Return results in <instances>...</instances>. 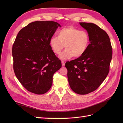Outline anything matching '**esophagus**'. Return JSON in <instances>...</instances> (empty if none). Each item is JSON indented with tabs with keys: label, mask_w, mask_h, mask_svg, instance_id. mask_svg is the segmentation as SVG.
<instances>
[{
	"label": "esophagus",
	"mask_w": 123,
	"mask_h": 123,
	"mask_svg": "<svg viewBox=\"0 0 123 123\" xmlns=\"http://www.w3.org/2000/svg\"><path fill=\"white\" fill-rule=\"evenodd\" d=\"M65 62H64V61H62V66H65Z\"/></svg>",
	"instance_id": "34e87169"
}]
</instances>
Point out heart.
Instances as JSON below:
<instances>
[{
  "instance_id": "obj_1",
  "label": "heart",
  "mask_w": 123,
  "mask_h": 123,
  "mask_svg": "<svg viewBox=\"0 0 123 123\" xmlns=\"http://www.w3.org/2000/svg\"><path fill=\"white\" fill-rule=\"evenodd\" d=\"M89 44L88 33L73 27L59 30L57 32V36L52 37L49 41L51 49L57 55L61 54L65 45L66 50L60 55L61 59L63 60L73 56L75 58L81 56L87 51Z\"/></svg>"
}]
</instances>
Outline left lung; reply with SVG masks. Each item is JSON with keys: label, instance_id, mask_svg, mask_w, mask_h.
Wrapping results in <instances>:
<instances>
[{"label": "left lung", "instance_id": "obj_1", "mask_svg": "<svg viewBox=\"0 0 123 123\" xmlns=\"http://www.w3.org/2000/svg\"><path fill=\"white\" fill-rule=\"evenodd\" d=\"M90 37L87 51L81 56L66 62L68 79L72 90L87 94L96 90L109 72L112 48L107 33L93 23H80Z\"/></svg>", "mask_w": 123, "mask_h": 123}]
</instances>
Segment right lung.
<instances>
[{"mask_svg":"<svg viewBox=\"0 0 123 123\" xmlns=\"http://www.w3.org/2000/svg\"><path fill=\"white\" fill-rule=\"evenodd\" d=\"M58 27L60 25L55 21L32 22L20 30L13 44L15 74L23 87L33 93L48 92L53 74L62 67L49 44Z\"/></svg>","mask_w":123,"mask_h":123,"instance_id":"add662e5","label":"right lung"}]
</instances>
